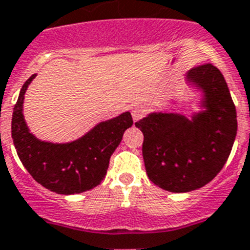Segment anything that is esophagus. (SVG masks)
Instances as JSON below:
<instances>
[{
    "label": "esophagus",
    "instance_id": "1",
    "mask_svg": "<svg viewBox=\"0 0 250 250\" xmlns=\"http://www.w3.org/2000/svg\"><path fill=\"white\" fill-rule=\"evenodd\" d=\"M146 113V110L142 104H134L131 107V116H133L134 121L139 120L140 117H143V115Z\"/></svg>",
    "mask_w": 250,
    "mask_h": 250
}]
</instances>
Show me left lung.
<instances>
[{
  "label": "left lung",
  "instance_id": "1",
  "mask_svg": "<svg viewBox=\"0 0 250 250\" xmlns=\"http://www.w3.org/2000/svg\"><path fill=\"white\" fill-rule=\"evenodd\" d=\"M185 83L201 92L199 111L189 117L154 111L135 123L144 135L142 150L149 180L171 193L208 184L226 164L238 130L230 90L216 66L189 70Z\"/></svg>",
  "mask_w": 250,
  "mask_h": 250
}]
</instances>
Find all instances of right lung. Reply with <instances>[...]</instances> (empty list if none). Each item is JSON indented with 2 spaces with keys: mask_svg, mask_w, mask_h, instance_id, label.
Listing matches in <instances>:
<instances>
[{
  "mask_svg": "<svg viewBox=\"0 0 250 250\" xmlns=\"http://www.w3.org/2000/svg\"><path fill=\"white\" fill-rule=\"evenodd\" d=\"M33 74L22 85L14 107L11 137L18 156L33 179L59 194H79L90 190L104 179L111 154L120 144L125 130L133 125L129 111L101 121L79 139L67 143L41 140L30 133L22 106Z\"/></svg>",
  "mask_w": 250,
  "mask_h": 250,
  "instance_id": "obj_1",
  "label": "right lung"
}]
</instances>
